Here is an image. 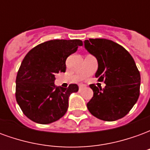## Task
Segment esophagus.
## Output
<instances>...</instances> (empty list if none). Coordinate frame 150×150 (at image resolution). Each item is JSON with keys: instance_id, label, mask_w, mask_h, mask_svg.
<instances>
[{"instance_id": "esophagus-1", "label": "esophagus", "mask_w": 150, "mask_h": 150, "mask_svg": "<svg viewBox=\"0 0 150 150\" xmlns=\"http://www.w3.org/2000/svg\"><path fill=\"white\" fill-rule=\"evenodd\" d=\"M85 87H86V86H85V85H83V84H80V85H79V91H81V90H83V88H85Z\"/></svg>"}]
</instances>
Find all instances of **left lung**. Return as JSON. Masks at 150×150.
<instances>
[{
  "mask_svg": "<svg viewBox=\"0 0 150 150\" xmlns=\"http://www.w3.org/2000/svg\"><path fill=\"white\" fill-rule=\"evenodd\" d=\"M84 47L97 59L95 76L106 84L103 89L90 85L94 94L87 104L88 110L105 121L122 118L132 109L140 95L141 75L134 59L123 46L108 39L85 40Z\"/></svg>",
  "mask_w": 150,
  "mask_h": 150,
  "instance_id": "8db88e82",
  "label": "left lung"
}]
</instances>
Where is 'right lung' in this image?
<instances>
[{
  "label": "right lung",
  "mask_w": 150,
  "mask_h": 150,
  "mask_svg": "<svg viewBox=\"0 0 150 150\" xmlns=\"http://www.w3.org/2000/svg\"><path fill=\"white\" fill-rule=\"evenodd\" d=\"M82 45L79 39L50 40L36 46L25 55L16 78V100L29 119L46 125L65 115L69 96L78 91L79 87H56L54 75L66 71L67 57Z\"/></svg>",
  "instance_id": "right-lung-1"
}]
</instances>
